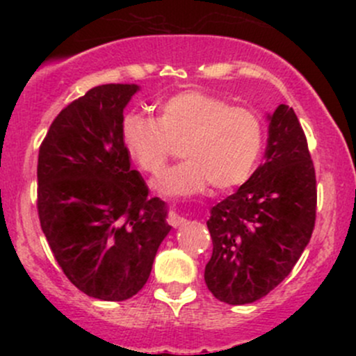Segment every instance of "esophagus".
Here are the masks:
<instances>
[{
  "label": "esophagus",
  "mask_w": 356,
  "mask_h": 356,
  "mask_svg": "<svg viewBox=\"0 0 356 356\" xmlns=\"http://www.w3.org/2000/svg\"><path fill=\"white\" fill-rule=\"evenodd\" d=\"M167 222H169L170 226H174V227H181V226H184V224H186V219H184L182 216H179L175 211H172L169 214V219H167Z\"/></svg>",
  "instance_id": "esophagus-1"
}]
</instances>
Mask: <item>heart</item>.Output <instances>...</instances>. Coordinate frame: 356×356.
I'll return each instance as SVG.
<instances>
[{
    "mask_svg": "<svg viewBox=\"0 0 356 356\" xmlns=\"http://www.w3.org/2000/svg\"><path fill=\"white\" fill-rule=\"evenodd\" d=\"M122 142L138 169L150 175L161 174L174 145L182 144L186 161L167 170L157 189L167 195H192L207 184L231 189L246 181L263 145V124L254 110L187 90L162 102L159 118L127 115Z\"/></svg>",
    "mask_w": 356,
    "mask_h": 356,
    "instance_id": "heart-1",
    "label": "heart"
}]
</instances>
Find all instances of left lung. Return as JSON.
I'll use <instances>...</instances> for the list:
<instances>
[{
  "label": "left lung",
  "instance_id": "left-lung-1",
  "mask_svg": "<svg viewBox=\"0 0 356 356\" xmlns=\"http://www.w3.org/2000/svg\"><path fill=\"white\" fill-rule=\"evenodd\" d=\"M264 164L207 220L212 256L204 280L227 305H246L275 289L300 259L316 219V177L295 110L268 113Z\"/></svg>",
  "mask_w": 356,
  "mask_h": 356
}]
</instances>
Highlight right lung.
I'll list each match as a JSON object with an SVG mask.
<instances>
[{"mask_svg": "<svg viewBox=\"0 0 356 356\" xmlns=\"http://www.w3.org/2000/svg\"><path fill=\"white\" fill-rule=\"evenodd\" d=\"M138 90H88L53 120L38 154L43 234L65 276L104 301L129 300L144 288L170 231L167 204L149 197L122 142L124 108Z\"/></svg>", "mask_w": 356, "mask_h": 356, "instance_id": "add662e5", "label": "right lung"}]
</instances>
